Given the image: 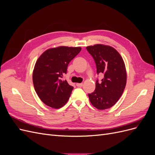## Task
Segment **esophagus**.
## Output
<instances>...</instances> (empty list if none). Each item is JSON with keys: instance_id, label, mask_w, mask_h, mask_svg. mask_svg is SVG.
Segmentation results:
<instances>
[{"instance_id": "obj_1", "label": "esophagus", "mask_w": 155, "mask_h": 155, "mask_svg": "<svg viewBox=\"0 0 155 155\" xmlns=\"http://www.w3.org/2000/svg\"><path fill=\"white\" fill-rule=\"evenodd\" d=\"M76 86L79 87H81L83 86V83H76Z\"/></svg>"}]
</instances>
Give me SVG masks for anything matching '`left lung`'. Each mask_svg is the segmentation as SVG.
Listing matches in <instances>:
<instances>
[{
    "label": "left lung",
    "mask_w": 155,
    "mask_h": 155,
    "mask_svg": "<svg viewBox=\"0 0 155 155\" xmlns=\"http://www.w3.org/2000/svg\"><path fill=\"white\" fill-rule=\"evenodd\" d=\"M87 50L94 60L97 74L104 78L96 82L94 91L88 94L92 105L104 110L113 106L122 95L126 85L127 74L125 63L120 54L111 46L95 45Z\"/></svg>",
    "instance_id": "left-lung-1"
}]
</instances>
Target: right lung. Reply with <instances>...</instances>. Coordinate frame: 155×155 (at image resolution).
Instances as JSON below:
<instances>
[{"instance_id": "obj_1", "label": "right lung", "mask_w": 155, "mask_h": 155, "mask_svg": "<svg viewBox=\"0 0 155 155\" xmlns=\"http://www.w3.org/2000/svg\"><path fill=\"white\" fill-rule=\"evenodd\" d=\"M80 47L59 46L46 50L37 59L33 72L35 92L45 104L54 109L68 101L74 87L62 78L69 63L80 52Z\"/></svg>"}]
</instances>
